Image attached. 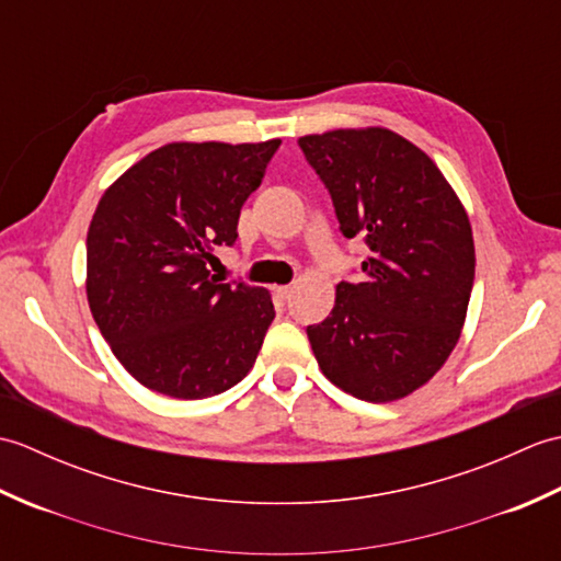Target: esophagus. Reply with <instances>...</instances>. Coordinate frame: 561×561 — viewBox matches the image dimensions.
Masks as SVG:
<instances>
[{"label": "esophagus", "mask_w": 561, "mask_h": 561, "mask_svg": "<svg viewBox=\"0 0 561 561\" xmlns=\"http://www.w3.org/2000/svg\"><path fill=\"white\" fill-rule=\"evenodd\" d=\"M291 291H294L291 284H284V287H274V294H277V299H282V301H287Z\"/></svg>", "instance_id": "1"}]
</instances>
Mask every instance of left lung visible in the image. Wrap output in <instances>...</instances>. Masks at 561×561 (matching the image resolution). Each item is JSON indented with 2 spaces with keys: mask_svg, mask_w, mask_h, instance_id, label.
<instances>
[{
  "mask_svg": "<svg viewBox=\"0 0 561 561\" xmlns=\"http://www.w3.org/2000/svg\"><path fill=\"white\" fill-rule=\"evenodd\" d=\"M332 195L342 233L364 236V282H340L308 340L320 371L366 402L428 383L456 350L474 279L472 226L426 153L388 127L299 139Z\"/></svg>",
  "mask_w": 561,
  "mask_h": 561,
  "instance_id": "8db88e82",
  "label": "left lung"
}]
</instances>
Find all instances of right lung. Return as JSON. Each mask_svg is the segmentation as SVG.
I'll return each mask as SVG.
<instances>
[{
  "label": "right lung",
  "mask_w": 561,
  "mask_h": 561,
  "mask_svg": "<svg viewBox=\"0 0 561 561\" xmlns=\"http://www.w3.org/2000/svg\"><path fill=\"white\" fill-rule=\"evenodd\" d=\"M279 145L171 141L99 199L87 236V299L115 359L145 388L202 400L253 368L274 320L272 294L221 284L207 260L236 241L243 202Z\"/></svg>",
  "instance_id": "1"
}]
</instances>
